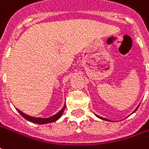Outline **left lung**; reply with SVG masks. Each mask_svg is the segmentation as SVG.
<instances>
[{"instance_id": "left-lung-1", "label": "left lung", "mask_w": 149, "mask_h": 149, "mask_svg": "<svg viewBox=\"0 0 149 149\" xmlns=\"http://www.w3.org/2000/svg\"><path fill=\"white\" fill-rule=\"evenodd\" d=\"M139 106H140V105H139ZM139 106H138V107H136V110H135V111H133V112H132V114H133V113H135V112H136V110H137V109H138V107H139ZM95 115H96V116H97V118H101V119H103V120H108V119H107V118H101V117H100V116H97V114H95Z\"/></svg>"}]
</instances>
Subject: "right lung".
<instances>
[{"instance_id":"right-lung-1","label":"right lung","mask_w":149,"mask_h":149,"mask_svg":"<svg viewBox=\"0 0 149 149\" xmlns=\"http://www.w3.org/2000/svg\"><path fill=\"white\" fill-rule=\"evenodd\" d=\"M64 109H65V106H64L62 110L60 111H59L57 114H54L53 116H51L49 118H35V117H31V116H29L27 114H24L22 111H20L19 110H17L18 112L20 113V114L24 118H26L28 121L31 122V123H38V124H46V123H53V122H56V120H58L59 118L62 116V114L64 113Z\"/></svg>"}]
</instances>
